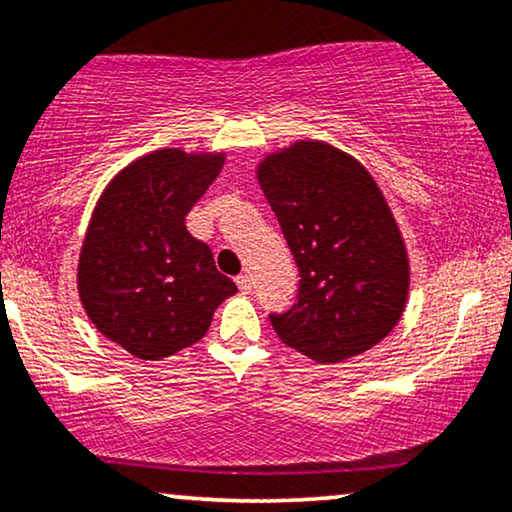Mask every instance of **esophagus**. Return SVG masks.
Segmentation results:
<instances>
[{
  "label": "esophagus",
  "instance_id": "esophagus-1",
  "mask_svg": "<svg viewBox=\"0 0 512 512\" xmlns=\"http://www.w3.org/2000/svg\"><path fill=\"white\" fill-rule=\"evenodd\" d=\"M236 286H238V290H241L243 295H248L250 290H252V278H250V276H245V274L236 276Z\"/></svg>",
  "mask_w": 512,
  "mask_h": 512
}]
</instances>
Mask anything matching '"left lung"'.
<instances>
[{
    "instance_id": "left-lung-1",
    "label": "left lung",
    "mask_w": 512,
    "mask_h": 512,
    "mask_svg": "<svg viewBox=\"0 0 512 512\" xmlns=\"http://www.w3.org/2000/svg\"><path fill=\"white\" fill-rule=\"evenodd\" d=\"M297 264V295L269 314L278 338L321 364L378 345L409 295V260L383 193L364 167L300 141L257 172Z\"/></svg>"
}]
</instances>
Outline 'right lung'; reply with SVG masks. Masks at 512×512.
<instances>
[{
    "mask_svg": "<svg viewBox=\"0 0 512 512\" xmlns=\"http://www.w3.org/2000/svg\"><path fill=\"white\" fill-rule=\"evenodd\" d=\"M222 165V155L163 148L125 167L96 205L77 288L94 326L137 359L158 361L198 342L238 290L217 271L210 245L186 229Z\"/></svg>",
    "mask_w": 512,
    "mask_h": 512,
    "instance_id": "add662e5",
    "label": "right lung"
}]
</instances>
